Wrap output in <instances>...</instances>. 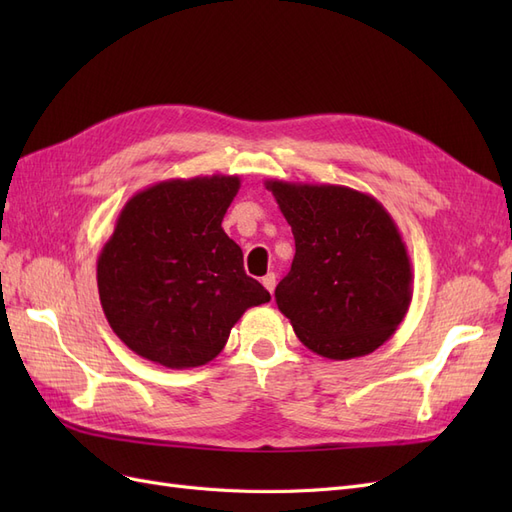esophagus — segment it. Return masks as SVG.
<instances>
[{
	"mask_svg": "<svg viewBox=\"0 0 512 512\" xmlns=\"http://www.w3.org/2000/svg\"><path fill=\"white\" fill-rule=\"evenodd\" d=\"M275 273H267L265 277H262V286H265L271 294H273V290H275Z\"/></svg>",
	"mask_w": 512,
	"mask_h": 512,
	"instance_id": "1",
	"label": "esophagus"
}]
</instances>
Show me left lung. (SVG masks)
<instances>
[{"mask_svg":"<svg viewBox=\"0 0 512 512\" xmlns=\"http://www.w3.org/2000/svg\"><path fill=\"white\" fill-rule=\"evenodd\" d=\"M294 235L275 303L301 342L346 361L389 339L412 301V265L391 213L365 192L329 183L265 181Z\"/></svg>","mask_w":512,"mask_h":512,"instance_id":"1","label":"left lung"}]
</instances>
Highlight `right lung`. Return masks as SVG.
Wrapping results in <instances>:
<instances>
[{"instance_id": "obj_1", "label": "right lung", "mask_w": 512, "mask_h": 512, "mask_svg": "<svg viewBox=\"0 0 512 512\" xmlns=\"http://www.w3.org/2000/svg\"><path fill=\"white\" fill-rule=\"evenodd\" d=\"M239 188L237 175L166 179L123 205L98 256V292L115 335L143 359L205 365L245 309L271 299L222 228Z\"/></svg>"}]
</instances>
